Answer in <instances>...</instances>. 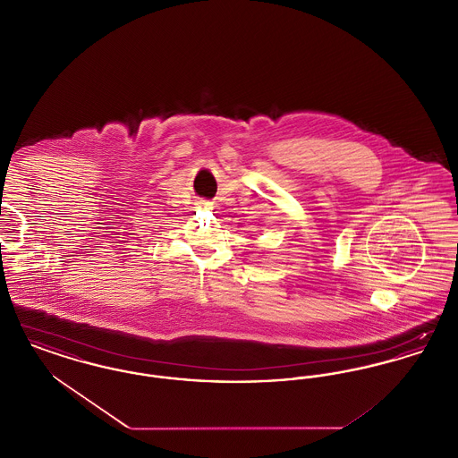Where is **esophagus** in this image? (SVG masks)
<instances>
[{
  "instance_id": "1",
  "label": "esophagus",
  "mask_w": 458,
  "mask_h": 458,
  "mask_svg": "<svg viewBox=\"0 0 458 458\" xmlns=\"http://www.w3.org/2000/svg\"><path fill=\"white\" fill-rule=\"evenodd\" d=\"M199 208H206V209H211V208H213V202H209V200H200V202H199Z\"/></svg>"
}]
</instances>
